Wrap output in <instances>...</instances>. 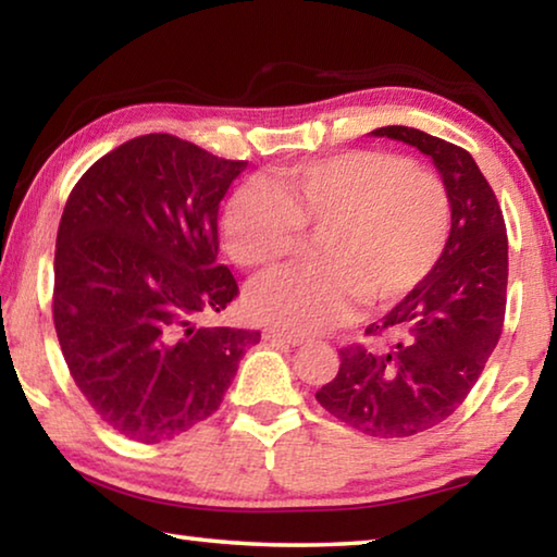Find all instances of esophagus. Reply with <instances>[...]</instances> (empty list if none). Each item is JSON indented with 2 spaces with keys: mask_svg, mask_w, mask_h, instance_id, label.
I'll use <instances>...</instances> for the list:
<instances>
[{
  "mask_svg": "<svg viewBox=\"0 0 557 557\" xmlns=\"http://www.w3.org/2000/svg\"><path fill=\"white\" fill-rule=\"evenodd\" d=\"M262 338H265V342H270V344H285V346L305 344V336L289 334V332H277V329H265V332H262Z\"/></svg>",
  "mask_w": 557,
  "mask_h": 557,
  "instance_id": "1",
  "label": "esophagus"
}]
</instances>
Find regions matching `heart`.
I'll list each match as a JSON object with an SVG mask.
<instances>
[{
  "mask_svg": "<svg viewBox=\"0 0 557 557\" xmlns=\"http://www.w3.org/2000/svg\"><path fill=\"white\" fill-rule=\"evenodd\" d=\"M451 228L447 184L432 169L383 149L309 159L240 184L225 201V250L248 270L285 262L317 233V265L256 282L248 312L297 334L322 332L354 312L388 309L412 295L445 256Z\"/></svg>",
  "mask_w": 557,
  "mask_h": 557,
  "instance_id": "obj_1",
  "label": "heart"
}]
</instances>
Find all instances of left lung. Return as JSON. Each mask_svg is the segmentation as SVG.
I'll list each match as a JSON object with an SVG mask.
<instances>
[{
	"label": "left lung",
	"instance_id": "obj_1",
	"mask_svg": "<svg viewBox=\"0 0 557 557\" xmlns=\"http://www.w3.org/2000/svg\"><path fill=\"white\" fill-rule=\"evenodd\" d=\"M391 137L432 157L451 199L449 240L435 272L366 326L379 346H344L342 366L317 400L371 437H410L455 412L504 332L508 238L494 188L467 149L428 132L391 125Z\"/></svg>",
	"mask_w": 557,
	"mask_h": 557
}]
</instances>
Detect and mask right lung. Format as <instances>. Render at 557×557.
I'll list each match as a JSON object with an SVG mask.
<instances>
[{
    "instance_id": "add662e5",
    "label": "right lung",
    "mask_w": 557,
    "mask_h": 557,
    "mask_svg": "<svg viewBox=\"0 0 557 557\" xmlns=\"http://www.w3.org/2000/svg\"><path fill=\"white\" fill-rule=\"evenodd\" d=\"M248 162L164 132L100 157L65 201L53 324L83 398L157 445L219 410L256 329L203 326L238 297L219 265V203Z\"/></svg>"
}]
</instances>
